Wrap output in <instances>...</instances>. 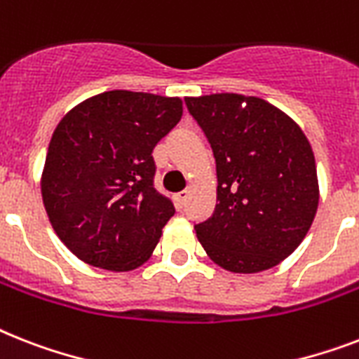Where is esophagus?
Listing matches in <instances>:
<instances>
[{
  "instance_id": "34e87169",
  "label": "esophagus",
  "mask_w": 359,
  "mask_h": 359,
  "mask_svg": "<svg viewBox=\"0 0 359 359\" xmlns=\"http://www.w3.org/2000/svg\"><path fill=\"white\" fill-rule=\"evenodd\" d=\"M186 201H188V191H180V194L175 195V205H177V208H184Z\"/></svg>"
}]
</instances>
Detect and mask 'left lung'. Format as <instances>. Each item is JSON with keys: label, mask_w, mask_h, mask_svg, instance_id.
<instances>
[{"label": "left lung", "mask_w": 359, "mask_h": 359, "mask_svg": "<svg viewBox=\"0 0 359 359\" xmlns=\"http://www.w3.org/2000/svg\"><path fill=\"white\" fill-rule=\"evenodd\" d=\"M208 140L217 171V205L195 225L206 255L232 273H258L301 245L316 217L319 184L301 127L260 97H186Z\"/></svg>", "instance_id": "left-lung-1"}]
</instances>
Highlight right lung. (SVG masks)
I'll list each match as a JSON object with an SVG mask.
<instances>
[{
	"mask_svg": "<svg viewBox=\"0 0 359 359\" xmlns=\"http://www.w3.org/2000/svg\"><path fill=\"white\" fill-rule=\"evenodd\" d=\"M182 118L179 97L112 90L69 110L49 142L42 199L64 245L86 264H144L175 214L154 189L153 149Z\"/></svg>",
	"mask_w": 359,
	"mask_h": 359,
	"instance_id": "1",
	"label": "right lung"
}]
</instances>
